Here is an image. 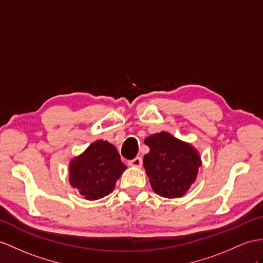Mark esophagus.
Masks as SVG:
<instances>
[{
  "label": "esophagus",
  "instance_id": "1",
  "mask_svg": "<svg viewBox=\"0 0 263 263\" xmlns=\"http://www.w3.org/2000/svg\"><path fill=\"white\" fill-rule=\"evenodd\" d=\"M142 164H143V159L140 157H135L132 161L128 162V165L133 166V167H142Z\"/></svg>",
  "mask_w": 263,
  "mask_h": 263
}]
</instances>
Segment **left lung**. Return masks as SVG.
Returning a JSON list of instances; mask_svg holds the SVG:
<instances>
[{
	"label": "left lung",
	"instance_id": "1",
	"mask_svg": "<svg viewBox=\"0 0 263 263\" xmlns=\"http://www.w3.org/2000/svg\"><path fill=\"white\" fill-rule=\"evenodd\" d=\"M149 147L143 164L152 189L167 198L183 196L196 180L202 165L198 152L189 143L161 132L145 139Z\"/></svg>",
	"mask_w": 263,
	"mask_h": 263
}]
</instances>
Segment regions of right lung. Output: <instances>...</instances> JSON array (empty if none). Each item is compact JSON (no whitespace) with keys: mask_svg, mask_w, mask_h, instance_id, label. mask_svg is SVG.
Wrapping results in <instances>:
<instances>
[{"mask_svg":"<svg viewBox=\"0 0 263 263\" xmlns=\"http://www.w3.org/2000/svg\"><path fill=\"white\" fill-rule=\"evenodd\" d=\"M126 168L116 147L106 140H97L70 162V185L86 200H99L111 193Z\"/></svg>","mask_w":263,"mask_h":263,"instance_id":"1","label":"right lung"}]
</instances>
